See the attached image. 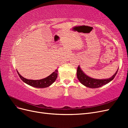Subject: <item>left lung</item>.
Returning a JSON list of instances; mask_svg holds the SVG:
<instances>
[{
	"instance_id": "left-lung-1",
	"label": "left lung",
	"mask_w": 128,
	"mask_h": 128,
	"mask_svg": "<svg viewBox=\"0 0 128 128\" xmlns=\"http://www.w3.org/2000/svg\"><path fill=\"white\" fill-rule=\"evenodd\" d=\"M118 71V69L113 76H112L110 78L98 80L91 78L85 74L84 72L81 70L80 66H78L77 70V77L80 82L84 86L90 88H98L104 86L113 80L116 75Z\"/></svg>"
}]
</instances>
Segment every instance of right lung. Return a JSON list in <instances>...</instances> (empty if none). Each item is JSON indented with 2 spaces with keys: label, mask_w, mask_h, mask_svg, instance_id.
<instances>
[{
  "label": "right lung",
  "mask_w": 128,
  "mask_h": 128,
  "mask_svg": "<svg viewBox=\"0 0 128 128\" xmlns=\"http://www.w3.org/2000/svg\"><path fill=\"white\" fill-rule=\"evenodd\" d=\"M18 74L23 82L29 86L37 88H45L51 86L56 80L58 76V69L54 72L51 75L45 78L39 80H28L22 77L18 72Z\"/></svg>",
  "instance_id": "obj_1"
}]
</instances>
